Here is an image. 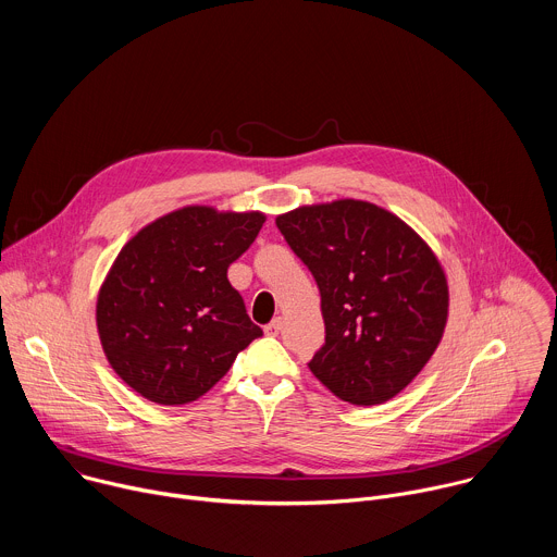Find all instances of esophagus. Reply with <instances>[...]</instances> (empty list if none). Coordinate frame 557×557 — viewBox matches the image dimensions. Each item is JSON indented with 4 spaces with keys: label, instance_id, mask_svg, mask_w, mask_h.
Masks as SVG:
<instances>
[{
    "label": "esophagus",
    "instance_id": "obj_1",
    "mask_svg": "<svg viewBox=\"0 0 557 557\" xmlns=\"http://www.w3.org/2000/svg\"><path fill=\"white\" fill-rule=\"evenodd\" d=\"M280 331H282V320H280V317H275V320H273L271 324L264 326V333H267L269 337H277Z\"/></svg>",
    "mask_w": 557,
    "mask_h": 557
}]
</instances>
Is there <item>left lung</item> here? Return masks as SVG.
<instances>
[{"label":"left lung","mask_w":557,"mask_h":557,"mask_svg":"<svg viewBox=\"0 0 557 557\" xmlns=\"http://www.w3.org/2000/svg\"><path fill=\"white\" fill-rule=\"evenodd\" d=\"M275 224L322 295L326 344L310 372L342 401L385 404L443 337L449 293L441 262L401 218L363 200L299 207Z\"/></svg>","instance_id":"obj_1"}]
</instances>
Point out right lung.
Returning <instances> with one entry per match:
<instances>
[{"label":"right lung","mask_w":557,"mask_h":557,"mask_svg":"<svg viewBox=\"0 0 557 557\" xmlns=\"http://www.w3.org/2000/svg\"><path fill=\"white\" fill-rule=\"evenodd\" d=\"M264 213L183 207L143 226L116 256L97 299L114 372L147 401L191 404L262 329L226 269L258 237Z\"/></svg>","instance_id":"right-lung-1"}]
</instances>
